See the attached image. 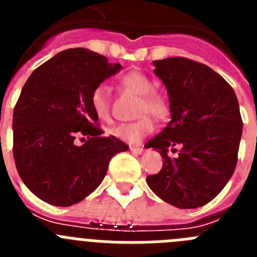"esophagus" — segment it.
<instances>
[{
    "instance_id": "obj_1",
    "label": "esophagus",
    "mask_w": 257,
    "mask_h": 257,
    "mask_svg": "<svg viewBox=\"0 0 257 257\" xmlns=\"http://www.w3.org/2000/svg\"><path fill=\"white\" fill-rule=\"evenodd\" d=\"M130 151L134 154H142L144 152V149L140 148V147H130Z\"/></svg>"
}]
</instances>
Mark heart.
<instances>
[{"label": "heart", "mask_w": 257, "mask_h": 257, "mask_svg": "<svg viewBox=\"0 0 257 257\" xmlns=\"http://www.w3.org/2000/svg\"><path fill=\"white\" fill-rule=\"evenodd\" d=\"M121 82L126 88L135 92L136 95H140L138 114L143 115L136 121L117 124L110 130V134L122 142L136 144L154 130L152 118L145 113H149L156 118H165L169 113V103L162 94L152 90L153 85L151 79L140 72H128L122 77ZM90 103L95 114L100 119H108L110 117V99L105 86L97 85L92 90Z\"/></svg>", "instance_id": "heart-1"}]
</instances>
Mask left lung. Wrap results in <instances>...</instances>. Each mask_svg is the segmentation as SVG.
Segmentation results:
<instances>
[{
	"instance_id": "left-lung-1",
	"label": "left lung",
	"mask_w": 257,
	"mask_h": 257,
	"mask_svg": "<svg viewBox=\"0 0 257 257\" xmlns=\"http://www.w3.org/2000/svg\"><path fill=\"white\" fill-rule=\"evenodd\" d=\"M153 64L167 88L171 121L147 143L163 158L147 184L175 207H201L224 189L237 166L243 126L238 99L225 79L198 61L176 56ZM176 148V159L167 156Z\"/></svg>"
}]
</instances>
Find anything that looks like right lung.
<instances>
[{
	"label": "right lung",
	"mask_w": 257,
	"mask_h": 257,
	"mask_svg": "<svg viewBox=\"0 0 257 257\" xmlns=\"http://www.w3.org/2000/svg\"><path fill=\"white\" fill-rule=\"evenodd\" d=\"M105 56L68 49L31 74L13 115V154L23 183L36 197L67 207L103 181L112 157L128 149L103 136L90 103L91 92L121 69ZM88 139L82 146L75 138Z\"/></svg>",
	"instance_id": "add662e5"
}]
</instances>
